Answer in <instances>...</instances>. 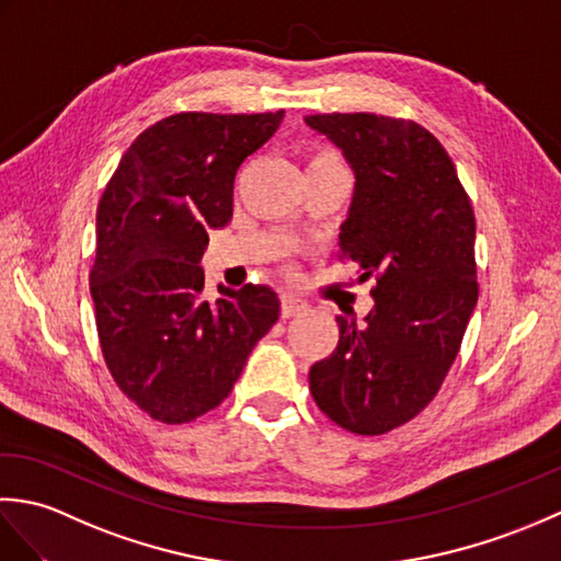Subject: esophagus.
<instances>
[{
	"mask_svg": "<svg viewBox=\"0 0 561 561\" xmlns=\"http://www.w3.org/2000/svg\"><path fill=\"white\" fill-rule=\"evenodd\" d=\"M306 311H308V304L301 299V296H296L291 291L282 294V318H294Z\"/></svg>",
	"mask_w": 561,
	"mask_h": 561,
	"instance_id": "obj_1",
	"label": "esophagus"
}]
</instances>
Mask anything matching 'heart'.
Masks as SVG:
<instances>
[{
    "label": "heart",
    "mask_w": 561,
    "mask_h": 561,
    "mask_svg": "<svg viewBox=\"0 0 561 561\" xmlns=\"http://www.w3.org/2000/svg\"><path fill=\"white\" fill-rule=\"evenodd\" d=\"M316 165H323V169L347 171V165H344L340 153L335 149H328V147H320V149L311 151V157H308V169H316Z\"/></svg>",
    "instance_id": "heart-1"
}]
</instances>
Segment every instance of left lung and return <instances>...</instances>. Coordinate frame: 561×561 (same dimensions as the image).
Segmentation results:
<instances>
[{
	"instance_id": "8db88e82",
	"label": "left lung",
	"mask_w": 561,
	"mask_h": 561,
	"mask_svg": "<svg viewBox=\"0 0 561 561\" xmlns=\"http://www.w3.org/2000/svg\"><path fill=\"white\" fill-rule=\"evenodd\" d=\"M306 123L344 151L356 175L340 260L371 279L374 308L311 366L316 404L352 434L378 436L434 400L478 304L474 211L444 145L426 127L376 113Z\"/></svg>"
}]
</instances>
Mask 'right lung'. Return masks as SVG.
<instances>
[{
    "instance_id": "1",
    "label": "right lung",
    "mask_w": 561,
    "mask_h": 561,
    "mask_svg": "<svg viewBox=\"0 0 561 561\" xmlns=\"http://www.w3.org/2000/svg\"><path fill=\"white\" fill-rule=\"evenodd\" d=\"M284 111L175 113L129 147L96 209L89 287L105 366L141 412L185 424L229 398L250 350L279 318V296L245 284L207 301L209 229L233 214V181Z\"/></svg>"
}]
</instances>
